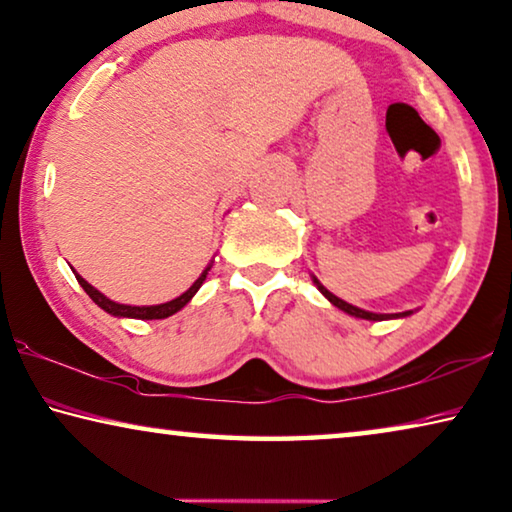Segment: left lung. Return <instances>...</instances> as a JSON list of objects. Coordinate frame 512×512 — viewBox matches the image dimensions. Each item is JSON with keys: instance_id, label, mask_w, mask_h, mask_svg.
<instances>
[{"instance_id": "1", "label": "left lung", "mask_w": 512, "mask_h": 512, "mask_svg": "<svg viewBox=\"0 0 512 512\" xmlns=\"http://www.w3.org/2000/svg\"><path fill=\"white\" fill-rule=\"evenodd\" d=\"M312 280H314V285H316V289L321 291L323 296H326L332 305L335 307H339V310L342 312H346V314H351V316H355V319H364V321H385V319H403V316H410L412 312L408 310V312H399V314H376V312H367V310H360V307H355V305H351V303H346V300H342V298H337L335 294H332V291H328L326 287L321 285L319 280L314 278L312 275Z\"/></svg>"}]
</instances>
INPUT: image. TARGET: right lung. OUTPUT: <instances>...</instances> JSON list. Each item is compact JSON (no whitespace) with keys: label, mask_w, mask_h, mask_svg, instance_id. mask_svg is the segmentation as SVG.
Instances as JSON below:
<instances>
[{"label":"right lung","mask_w":512,"mask_h":512,"mask_svg":"<svg viewBox=\"0 0 512 512\" xmlns=\"http://www.w3.org/2000/svg\"><path fill=\"white\" fill-rule=\"evenodd\" d=\"M209 269H212V264H209L207 269L200 273V278L193 282V285L186 289L182 296H177V298L168 300V303H161V305H123V303H116V300H111V298H107L104 294H100V291H97L93 285H88V282L81 278L79 273H75V271H72V273H75V278H77V282L81 285V289H84L86 294L93 298V303L97 307H102V310L107 312V314H111V316H127V319H148V321H152V319H166V316H173L175 312H180L182 307L189 303L193 296H196V291L202 287V282H205Z\"/></svg>","instance_id":"1"}]
</instances>
